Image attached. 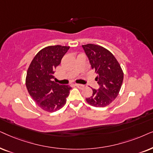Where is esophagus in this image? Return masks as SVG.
Returning a JSON list of instances; mask_svg holds the SVG:
<instances>
[{"label":"esophagus","mask_w":153,"mask_h":153,"mask_svg":"<svg viewBox=\"0 0 153 153\" xmlns=\"http://www.w3.org/2000/svg\"><path fill=\"white\" fill-rule=\"evenodd\" d=\"M75 86L78 87V88L80 89H83L85 87V85H80V84H75Z\"/></svg>","instance_id":"34e87169"}]
</instances>
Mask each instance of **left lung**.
<instances>
[{"label": "left lung", "mask_w": 153, "mask_h": 153, "mask_svg": "<svg viewBox=\"0 0 153 153\" xmlns=\"http://www.w3.org/2000/svg\"><path fill=\"white\" fill-rule=\"evenodd\" d=\"M82 46L91 68L98 74L96 80L99 85L98 89H92V95L87 98V102L94 107L107 106L119 94L123 82V71L113 54L107 49L94 44Z\"/></svg>", "instance_id": "1"}]
</instances>
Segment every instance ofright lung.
<instances>
[{
  "mask_svg": "<svg viewBox=\"0 0 153 153\" xmlns=\"http://www.w3.org/2000/svg\"><path fill=\"white\" fill-rule=\"evenodd\" d=\"M69 48L62 45L46 47L38 52L28 68L26 88L33 101L45 111L55 112L66 103L71 87L52 80L56 66Z\"/></svg>",
  "mask_w": 153,
  "mask_h": 153,
  "instance_id": "1",
  "label": "right lung"
}]
</instances>
